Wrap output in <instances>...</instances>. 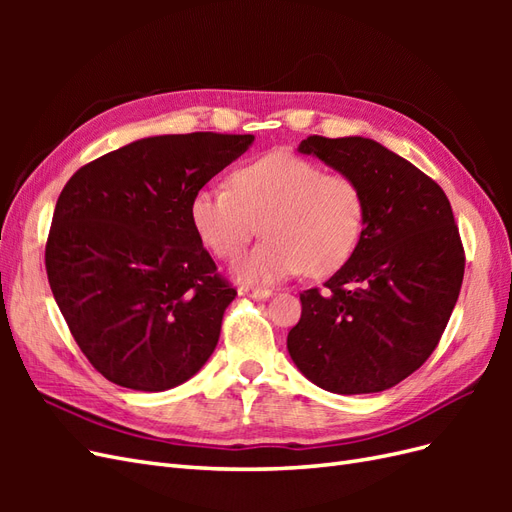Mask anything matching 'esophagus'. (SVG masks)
I'll list each match as a JSON object with an SVG mask.
<instances>
[{"label": "esophagus", "instance_id": "obj_1", "mask_svg": "<svg viewBox=\"0 0 512 512\" xmlns=\"http://www.w3.org/2000/svg\"><path fill=\"white\" fill-rule=\"evenodd\" d=\"M241 297H252V299H267L273 294L271 288H250V286H241L239 288Z\"/></svg>", "mask_w": 512, "mask_h": 512}]
</instances>
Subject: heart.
Returning <instances> with one entry per match:
<instances>
[{"label": "heart", "mask_w": 512, "mask_h": 512, "mask_svg": "<svg viewBox=\"0 0 512 512\" xmlns=\"http://www.w3.org/2000/svg\"><path fill=\"white\" fill-rule=\"evenodd\" d=\"M190 218L198 239L222 260L237 258L262 224L267 239L235 265L241 282H275L299 271L327 277L359 250L367 198L352 175L271 151L239 166L230 188H200Z\"/></svg>", "instance_id": "heart-1"}]
</instances>
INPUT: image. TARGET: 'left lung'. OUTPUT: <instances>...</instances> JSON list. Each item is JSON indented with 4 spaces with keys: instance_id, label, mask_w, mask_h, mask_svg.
Segmentation results:
<instances>
[{
    "instance_id": "8db88e82",
    "label": "left lung",
    "mask_w": 512,
    "mask_h": 512,
    "mask_svg": "<svg viewBox=\"0 0 512 512\" xmlns=\"http://www.w3.org/2000/svg\"><path fill=\"white\" fill-rule=\"evenodd\" d=\"M299 151L361 183L367 226L324 290L301 292L290 359L324 391H386L429 359L457 303L466 254L451 203L423 170L371 138L314 134Z\"/></svg>"
}]
</instances>
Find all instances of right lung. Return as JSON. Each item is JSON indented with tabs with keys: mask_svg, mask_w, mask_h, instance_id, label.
Listing matches in <instances>:
<instances>
[{
	"mask_svg": "<svg viewBox=\"0 0 512 512\" xmlns=\"http://www.w3.org/2000/svg\"><path fill=\"white\" fill-rule=\"evenodd\" d=\"M252 134L141 138L81 166L61 190L44 265L87 361L134 391L190 380L237 297L190 218L194 194Z\"/></svg>",
	"mask_w": 512,
	"mask_h": 512,
	"instance_id": "1",
	"label": "right lung"
}]
</instances>
